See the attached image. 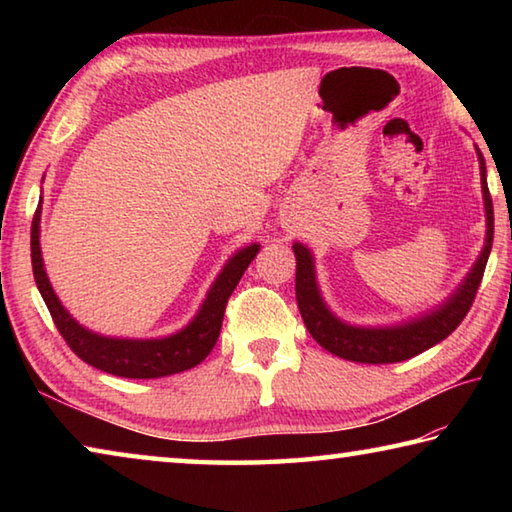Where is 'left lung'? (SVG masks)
Returning a JSON list of instances; mask_svg holds the SVG:
<instances>
[{
  "mask_svg": "<svg viewBox=\"0 0 512 512\" xmlns=\"http://www.w3.org/2000/svg\"><path fill=\"white\" fill-rule=\"evenodd\" d=\"M481 158V153H479ZM481 187L485 201V216H488V235H485V246L481 257L476 259L472 273L465 277L452 298L433 314L424 316L413 323L402 327H386V329H366V327H350L341 323L339 318L329 314V309L323 305L320 298L316 277H314V262H311L309 250L296 244V300L300 316L305 320L309 334L314 336L316 343L323 345L327 352L336 357L357 361V363H397L406 361L429 350L431 345L447 339L454 329L461 325V320L467 316L476 291L481 287L485 264L492 248V237H495V212H492V198L488 183H485V162L481 158Z\"/></svg>",
  "mask_w": 512,
  "mask_h": 512,
  "instance_id": "1",
  "label": "left lung"
}]
</instances>
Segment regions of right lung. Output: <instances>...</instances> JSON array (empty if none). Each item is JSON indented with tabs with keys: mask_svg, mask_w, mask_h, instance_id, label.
<instances>
[{
	"mask_svg": "<svg viewBox=\"0 0 512 512\" xmlns=\"http://www.w3.org/2000/svg\"><path fill=\"white\" fill-rule=\"evenodd\" d=\"M40 210L42 207L38 205L31 223L33 277H36L38 289L42 293V298H45V305L51 318H54L60 336H63L76 357L117 377L155 379L194 368L212 352L214 343L221 334L225 305H228L232 291H235L248 264L255 259L259 250L257 244L239 250V253L225 264L221 275L216 277V282L212 284L210 293H207V300L203 302L198 316L183 329V332L155 341L106 339V336L92 334L76 323V320L67 314L65 307L60 305L54 289H51L45 268H42Z\"/></svg>",
	"mask_w": 512,
	"mask_h": 512,
	"instance_id": "obj_1",
	"label": "right lung"
}]
</instances>
